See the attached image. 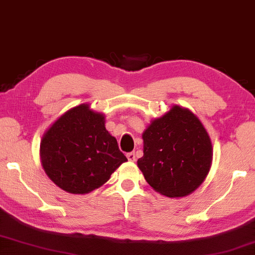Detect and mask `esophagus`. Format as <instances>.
I'll return each mask as SVG.
<instances>
[{
  "instance_id": "esophagus-1",
  "label": "esophagus",
  "mask_w": 255,
  "mask_h": 255,
  "mask_svg": "<svg viewBox=\"0 0 255 255\" xmlns=\"http://www.w3.org/2000/svg\"><path fill=\"white\" fill-rule=\"evenodd\" d=\"M127 159L130 161V162H134V161L136 160V155H135V153L134 152H130V153H128L127 154Z\"/></svg>"
}]
</instances>
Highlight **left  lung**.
I'll return each mask as SVG.
<instances>
[{"instance_id": "8db88e82", "label": "left lung", "mask_w": 255, "mask_h": 255, "mask_svg": "<svg viewBox=\"0 0 255 255\" xmlns=\"http://www.w3.org/2000/svg\"><path fill=\"white\" fill-rule=\"evenodd\" d=\"M144 155L137 160L148 185L171 199L192 194L207 178L212 143L196 115L175 104L143 131Z\"/></svg>"}]
</instances>
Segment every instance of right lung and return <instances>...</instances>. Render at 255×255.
Masks as SVG:
<instances>
[{"label": "right lung", "instance_id": "1", "mask_svg": "<svg viewBox=\"0 0 255 255\" xmlns=\"http://www.w3.org/2000/svg\"><path fill=\"white\" fill-rule=\"evenodd\" d=\"M39 156L48 178L70 194L100 188L127 161L106 129V116L88 103L69 109L46 129Z\"/></svg>", "mask_w": 255, "mask_h": 255}]
</instances>
